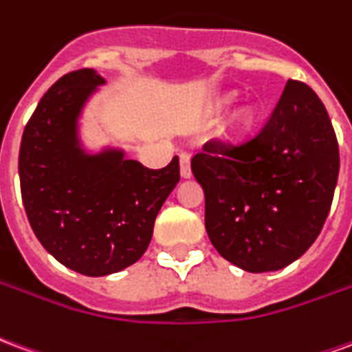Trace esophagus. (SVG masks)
<instances>
[{"mask_svg":"<svg viewBox=\"0 0 352 352\" xmlns=\"http://www.w3.org/2000/svg\"><path fill=\"white\" fill-rule=\"evenodd\" d=\"M181 177L183 179H190L192 169H190V158L186 154H181Z\"/></svg>","mask_w":352,"mask_h":352,"instance_id":"1","label":"esophagus"}]
</instances>
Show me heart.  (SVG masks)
I'll list each match as a JSON object with an SVG mask.
<instances>
[{"mask_svg":"<svg viewBox=\"0 0 352 352\" xmlns=\"http://www.w3.org/2000/svg\"><path fill=\"white\" fill-rule=\"evenodd\" d=\"M236 98V92L222 94L221 98L214 101V115L226 113L234 105ZM252 124H254V111H252V107L241 105V107L234 109L228 115V118H226L224 126L221 128V141L228 146L241 145L245 139H247V135H249Z\"/></svg>","mask_w":352,"mask_h":352,"instance_id":"obj_1","label":"heart"}]
</instances>
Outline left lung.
<instances>
[{"label":"left lung","instance_id":"8db88e82","mask_svg":"<svg viewBox=\"0 0 352 352\" xmlns=\"http://www.w3.org/2000/svg\"><path fill=\"white\" fill-rule=\"evenodd\" d=\"M340 148L322 101L288 80L272 118L247 145H206L192 175L206 194V230L222 258L251 273L292 264L330 213Z\"/></svg>","mask_w":352,"mask_h":352}]
</instances>
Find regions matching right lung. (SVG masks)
Segmentation results:
<instances>
[{"mask_svg": "<svg viewBox=\"0 0 352 352\" xmlns=\"http://www.w3.org/2000/svg\"><path fill=\"white\" fill-rule=\"evenodd\" d=\"M107 80L96 69L58 79L24 128L19 177L28 221L49 254L73 272L103 277L135 264L158 211L179 183V158L148 169L122 146L92 148L82 116Z\"/></svg>", "mask_w": 352, "mask_h": 352, "instance_id": "add662e5", "label": "right lung"}]
</instances>
